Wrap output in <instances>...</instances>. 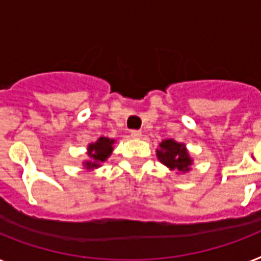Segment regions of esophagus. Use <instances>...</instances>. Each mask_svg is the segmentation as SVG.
Wrapping results in <instances>:
<instances>
[{
    "instance_id": "esophagus-1",
    "label": "esophagus",
    "mask_w": 261,
    "mask_h": 261,
    "mask_svg": "<svg viewBox=\"0 0 261 261\" xmlns=\"http://www.w3.org/2000/svg\"><path fill=\"white\" fill-rule=\"evenodd\" d=\"M131 137L134 139H139L142 137V131L141 130H133L131 131Z\"/></svg>"
}]
</instances>
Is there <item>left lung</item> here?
<instances>
[{
    "label": "left lung",
    "mask_w": 261,
    "mask_h": 261,
    "mask_svg": "<svg viewBox=\"0 0 261 261\" xmlns=\"http://www.w3.org/2000/svg\"><path fill=\"white\" fill-rule=\"evenodd\" d=\"M156 158L161 164L177 173H188L192 169L193 158L186 149L185 143H179L174 139H164L156 149Z\"/></svg>",
    "instance_id": "1"
}]
</instances>
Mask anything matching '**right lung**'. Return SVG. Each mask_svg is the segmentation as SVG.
Listing matches in <instances>:
<instances>
[{"mask_svg":"<svg viewBox=\"0 0 261 261\" xmlns=\"http://www.w3.org/2000/svg\"><path fill=\"white\" fill-rule=\"evenodd\" d=\"M115 142V139L100 137L96 142H92V143L87 146L88 160L83 162L84 169L86 170H94V169L100 167L101 164H105L106 161L109 160V156L112 154Z\"/></svg>","mask_w":261,"mask_h":261,"instance_id":"1","label":"right lung"}]
</instances>
